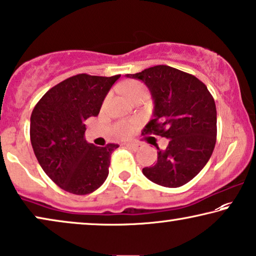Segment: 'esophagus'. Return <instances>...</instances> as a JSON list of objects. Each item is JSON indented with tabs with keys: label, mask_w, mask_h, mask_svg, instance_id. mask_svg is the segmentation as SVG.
<instances>
[{
	"label": "esophagus",
	"mask_w": 256,
	"mask_h": 256,
	"mask_svg": "<svg viewBox=\"0 0 256 256\" xmlns=\"http://www.w3.org/2000/svg\"><path fill=\"white\" fill-rule=\"evenodd\" d=\"M128 147H130V148L133 150H138L140 148V145L139 144H136V142H131V144H128L126 145Z\"/></svg>",
	"instance_id": "esophagus-1"
}]
</instances>
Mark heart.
Listing matches in <instances>:
<instances>
[{
    "instance_id": "heart-1",
    "label": "heart",
    "mask_w": 256,
    "mask_h": 256,
    "mask_svg": "<svg viewBox=\"0 0 256 256\" xmlns=\"http://www.w3.org/2000/svg\"><path fill=\"white\" fill-rule=\"evenodd\" d=\"M122 92L131 102L138 98H144L147 95L145 86L138 81H130L124 84L122 86ZM132 128L133 124H120L117 125L116 130H114V134L120 136V138H128L131 134Z\"/></svg>"
}]
</instances>
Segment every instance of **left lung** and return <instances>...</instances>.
I'll list each match as a JSON object with an SVG mask.
<instances>
[{"label": "left lung", "instance_id": "left-lung-1", "mask_svg": "<svg viewBox=\"0 0 256 256\" xmlns=\"http://www.w3.org/2000/svg\"><path fill=\"white\" fill-rule=\"evenodd\" d=\"M126 78L142 81L152 94L153 120L144 132L169 139L166 150L156 146L158 161L142 168V174L167 188L192 181L208 164L217 139V110L206 86L166 64Z\"/></svg>", "mask_w": 256, "mask_h": 256}]
</instances>
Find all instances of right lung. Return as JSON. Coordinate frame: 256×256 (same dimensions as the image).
Wrapping results in <instances>:
<instances>
[{
	"label": "right lung",
	"instance_id": "obj_1",
	"mask_svg": "<svg viewBox=\"0 0 256 256\" xmlns=\"http://www.w3.org/2000/svg\"><path fill=\"white\" fill-rule=\"evenodd\" d=\"M120 75L78 74L50 89L31 114L30 138L46 175L64 192L87 195L109 175L117 144L97 147L84 139L86 120L96 117Z\"/></svg>",
	"mask_w": 256,
	"mask_h": 256
}]
</instances>
